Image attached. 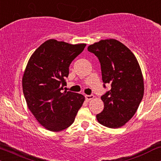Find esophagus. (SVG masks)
Listing matches in <instances>:
<instances>
[{
  "label": "esophagus",
  "mask_w": 161,
  "mask_h": 161,
  "mask_svg": "<svg viewBox=\"0 0 161 161\" xmlns=\"http://www.w3.org/2000/svg\"><path fill=\"white\" fill-rule=\"evenodd\" d=\"M94 98L93 95H85V98L87 101H91Z\"/></svg>",
  "instance_id": "obj_1"
}]
</instances>
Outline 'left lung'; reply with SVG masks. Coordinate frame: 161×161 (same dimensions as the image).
Wrapping results in <instances>:
<instances>
[{"instance_id":"obj_1","label":"left lung","mask_w":161,"mask_h":161,"mask_svg":"<svg viewBox=\"0 0 161 161\" xmlns=\"http://www.w3.org/2000/svg\"><path fill=\"white\" fill-rule=\"evenodd\" d=\"M87 51L98 58L103 82L111 85L110 91L101 97L104 110L96 119L107 127H121L133 117L144 93L138 62L127 46L115 39L90 45Z\"/></svg>"}]
</instances>
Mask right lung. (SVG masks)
Segmentation results:
<instances>
[{
  "mask_svg": "<svg viewBox=\"0 0 161 161\" xmlns=\"http://www.w3.org/2000/svg\"><path fill=\"white\" fill-rule=\"evenodd\" d=\"M85 46L51 39L40 45L28 61L22 79L25 102L37 121L49 131L69 127L85 102L82 94L62 90L70 64Z\"/></svg>",
  "mask_w": 161,
  "mask_h": 161,
  "instance_id": "obj_1",
  "label": "right lung"
}]
</instances>
